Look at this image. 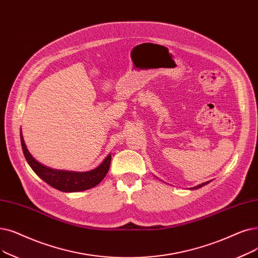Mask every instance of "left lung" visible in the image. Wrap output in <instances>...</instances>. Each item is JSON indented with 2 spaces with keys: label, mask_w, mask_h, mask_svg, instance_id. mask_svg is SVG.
<instances>
[{
  "label": "left lung",
  "mask_w": 258,
  "mask_h": 258,
  "mask_svg": "<svg viewBox=\"0 0 258 258\" xmlns=\"http://www.w3.org/2000/svg\"><path fill=\"white\" fill-rule=\"evenodd\" d=\"M210 181H207V182H204V183H201V184H198V185H196V186H194V187H192L191 189H196V188H199V187H201V186H204V185H206V184H208Z\"/></svg>",
  "instance_id": "1"
}]
</instances>
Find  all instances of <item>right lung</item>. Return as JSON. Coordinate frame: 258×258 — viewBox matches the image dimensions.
Wrapping results in <instances>:
<instances>
[{
  "mask_svg": "<svg viewBox=\"0 0 258 258\" xmlns=\"http://www.w3.org/2000/svg\"><path fill=\"white\" fill-rule=\"evenodd\" d=\"M21 135V144L25 159L28 162L29 166L41 179H43L50 186L59 189L62 192H79L85 191V189L92 188L99 184L103 180V178L107 174L110 165L111 156L107 155L103 162L97 166L96 169L88 172H71L62 170H53L50 167L41 164L38 162L31 154L28 152L24 138Z\"/></svg>",
  "mask_w": 258,
  "mask_h": 258,
  "instance_id": "right-lung-1",
  "label": "right lung"
}]
</instances>
